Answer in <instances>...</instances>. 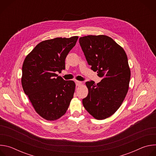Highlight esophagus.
Segmentation results:
<instances>
[{
  "label": "esophagus",
  "instance_id": "esophagus-1",
  "mask_svg": "<svg viewBox=\"0 0 156 156\" xmlns=\"http://www.w3.org/2000/svg\"><path fill=\"white\" fill-rule=\"evenodd\" d=\"M75 83H76V85L77 86H80L82 84V82L80 81H75Z\"/></svg>",
  "mask_w": 156,
  "mask_h": 156
}]
</instances>
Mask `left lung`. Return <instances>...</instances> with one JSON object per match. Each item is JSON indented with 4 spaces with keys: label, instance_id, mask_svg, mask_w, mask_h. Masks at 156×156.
Listing matches in <instances>:
<instances>
[{
    "label": "left lung",
    "instance_id": "1",
    "mask_svg": "<svg viewBox=\"0 0 156 156\" xmlns=\"http://www.w3.org/2000/svg\"><path fill=\"white\" fill-rule=\"evenodd\" d=\"M79 42L88 64L102 78L100 83L87 81V96L83 99L85 109L94 119L112 115L123 102L131 76L124 49L105 35L81 37Z\"/></svg>",
    "mask_w": 156,
    "mask_h": 156
}]
</instances>
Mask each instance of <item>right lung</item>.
<instances>
[{"instance_id":"1","label":"right lung","mask_w":156,"mask_h":156,"mask_svg":"<svg viewBox=\"0 0 156 156\" xmlns=\"http://www.w3.org/2000/svg\"><path fill=\"white\" fill-rule=\"evenodd\" d=\"M78 39V36H72L43 41L23 62V91L36 112L47 120H56L63 116L73 97L75 82L65 81L55 73L65 69V58Z\"/></svg>"}]
</instances>
